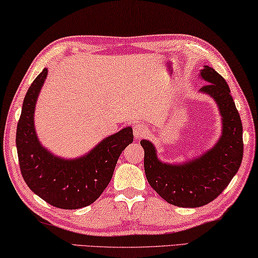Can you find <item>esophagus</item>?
Segmentation results:
<instances>
[{
  "instance_id": "esophagus-1",
  "label": "esophagus",
  "mask_w": 258,
  "mask_h": 258,
  "mask_svg": "<svg viewBox=\"0 0 258 258\" xmlns=\"http://www.w3.org/2000/svg\"><path fill=\"white\" fill-rule=\"evenodd\" d=\"M148 128L146 127L145 125L142 124H136L133 126V134H134V138L137 139V140H139V139L144 138L145 136H147L148 134Z\"/></svg>"
}]
</instances>
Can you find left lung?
<instances>
[{
  "mask_svg": "<svg viewBox=\"0 0 258 258\" xmlns=\"http://www.w3.org/2000/svg\"><path fill=\"white\" fill-rule=\"evenodd\" d=\"M201 77V92L217 102L223 117V133L214 148L183 165L163 164L151 142L142 140L145 172L149 185L166 202L182 208H199L222 194L238 172L243 156L242 122L226 80L210 67Z\"/></svg>",
  "mask_w": 258,
  "mask_h": 258,
  "instance_id": "8db88e82",
  "label": "left lung"
}]
</instances>
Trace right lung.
I'll list each match as a JSON object with an SVG mask.
<instances>
[{"instance_id": "obj_1", "label": "right lung", "mask_w": 258, "mask_h": 258, "mask_svg": "<svg viewBox=\"0 0 258 258\" xmlns=\"http://www.w3.org/2000/svg\"><path fill=\"white\" fill-rule=\"evenodd\" d=\"M47 73L43 69L24 99L16 133L20 172L30 189L47 203L59 209H80L96 201L107 188L121 151L133 142V131L125 127L105 138L84 157H55L40 145L34 130L36 99Z\"/></svg>"}]
</instances>
